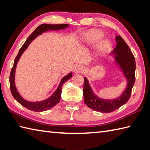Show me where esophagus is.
<instances>
[{
    "mask_svg": "<svg viewBox=\"0 0 150 150\" xmlns=\"http://www.w3.org/2000/svg\"><path fill=\"white\" fill-rule=\"evenodd\" d=\"M83 71V66L81 64H77L74 66L73 68V72L75 73H79Z\"/></svg>",
    "mask_w": 150,
    "mask_h": 150,
    "instance_id": "esophagus-1",
    "label": "esophagus"
}]
</instances>
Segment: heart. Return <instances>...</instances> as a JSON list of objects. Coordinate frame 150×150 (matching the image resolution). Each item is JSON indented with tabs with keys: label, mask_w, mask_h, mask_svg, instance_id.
Wrapping results in <instances>:
<instances>
[{
	"label": "heart",
	"mask_w": 150,
	"mask_h": 150,
	"mask_svg": "<svg viewBox=\"0 0 150 150\" xmlns=\"http://www.w3.org/2000/svg\"><path fill=\"white\" fill-rule=\"evenodd\" d=\"M103 33L97 30H90L82 35V40L88 44L97 43V50L98 53L103 54L106 52L108 48V42L106 40H100L103 37Z\"/></svg>",
	"instance_id": "heart-1"
}]
</instances>
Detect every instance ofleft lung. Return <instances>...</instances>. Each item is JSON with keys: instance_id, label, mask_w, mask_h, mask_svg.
Here are the masks:
<instances>
[{"instance_id": "left-lung-1", "label": "left lung", "mask_w": 150, "mask_h": 150, "mask_svg": "<svg viewBox=\"0 0 150 150\" xmlns=\"http://www.w3.org/2000/svg\"><path fill=\"white\" fill-rule=\"evenodd\" d=\"M117 46L111 55L113 56L115 63L119 66L125 77L127 85L120 97L114 99H104L95 95L89 84L86 77L84 82V100L87 106L95 111L101 113H110L122 106L128 101L135 81V60L131 50L122 37L118 35L115 38Z\"/></svg>"}]
</instances>
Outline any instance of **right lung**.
I'll use <instances>...</instances> for the list:
<instances>
[{
	"label": "right lung",
	"mask_w": 150,
	"mask_h": 150,
	"mask_svg": "<svg viewBox=\"0 0 150 150\" xmlns=\"http://www.w3.org/2000/svg\"><path fill=\"white\" fill-rule=\"evenodd\" d=\"M69 26V24H41L40 26H38L33 32L31 33L29 37L28 38L26 42H24L23 46L21 47L18 52V55L16 57V58L14 60V64L13 66V68L11 69L10 76H9V85H10V90L13 97H14L15 99L17 100L18 103H20L22 106H23L27 109L36 111V112H40V111H44L48 110L51 108L55 106L56 104H58L60 102V96H61V92H62V85L65 83V82L71 79L72 77V73H69V74L64 76L60 81V84L59 85L58 88H57L55 91L51 95L50 97H48L46 99L39 101V102H29L27 101L22 98L21 95L19 94L17 88L15 86V69L16 67H17V62L18 61L19 59H20L21 56L22 55L25 50L27 49L28 46L31 42V41L34 40L37 37H38L40 35L42 34L44 32L48 30H64L66 29V28Z\"/></svg>",
	"instance_id": "add662e5"
}]
</instances>
